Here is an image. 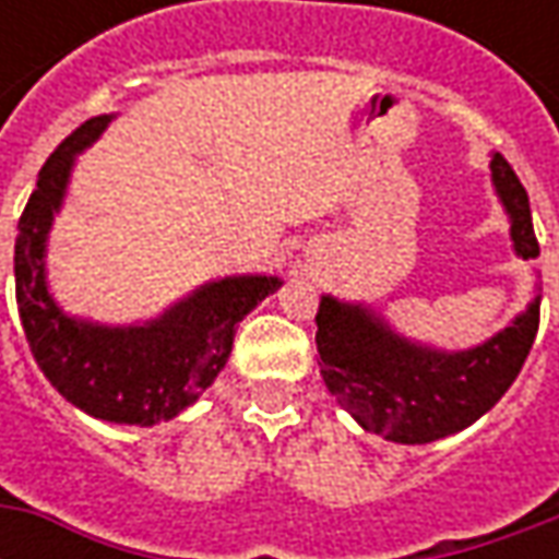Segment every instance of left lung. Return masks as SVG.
Segmentation results:
<instances>
[{
    "instance_id": "8db88e82",
    "label": "left lung",
    "mask_w": 559,
    "mask_h": 559,
    "mask_svg": "<svg viewBox=\"0 0 559 559\" xmlns=\"http://www.w3.org/2000/svg\"><path fill=\"white\" fill-rule=\"evenodd\" d=\"M491 177L510 211L516 251L535 261L542 254L528 195L501 152L491 155ZM538 333V301L473 352L439 355L397 338L373 313L333 298L317 311L320 376L335 401L376 436L401 444H426L461 432L491 411L526 364Z\"/></svg>"
}]
</instances>
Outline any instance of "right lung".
<instances>
[{
	"instance_id": "right-lung-1",
	"label": "right lung",
	"mask_w": 559,
	"mask_h": 559,
	"mask_svg": "<svg viewBox=\"0 0 559 559\" xmlns=\"http://www.w3.org/2000/svg\"><path fill=\"white\" fill-rule=\"evenodd\" d=\"M108 120L102 115L80 123L43 164L17 221L14 295L33 360L61 395L90 417L152 426L177 417L214 382L233 352L236 323L273 295L280 280L236 276L211 283L162 320L130 330L74 323L58 311L43 280L46 233L64 195L74 152L96 140Z\"/></svg>"
}]
</instances>
